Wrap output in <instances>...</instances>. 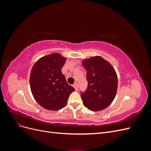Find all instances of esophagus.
I'll return each mask as SVG.
<instances>
[{"label":"esophagus","mask_w":151,"mask_h":151,"mask_svg":"<svg viewBox=\"0 0 151 151\" xmlns=\"http://www.w3.org/2000/svg\"><path fill=\"white\" fill-rule=\"evenodd\" d=\"M73 86H74V88H75V89H76V91L78 90V89H79V84H77V83H74V85H73Z\"/></svg>","instance_id":"obj_1"}]
</instances>
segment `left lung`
I'll return each instance as SVG.
<instances>
[{
	"label": "left lung",
	"mask_w": 151,
	"mask_h": 151,
	"mask_svg": "<svg viewBox=\"0 0 151 151\" xmlns=\"http://www.w3.org/2000/svg\"><path fill=\"white\" fill-rule=\"evenodd\" d=\"M88 88L81 96L84 106L97 111L106 108L115 98L118 86L116 72L108 61L100 56L84 60Z\"/></svg>",
	"instance_id": "obj_1"
}]
</instances>
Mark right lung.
I'll use <instances>...</instances> for the list:
<instances>
[{
	"mask_svg": "<svg viewBox=\"0 0 151 151\" xmlns=\"http://www.w3.org/2000/svg\"><path fill=\"white\" fill-rule=\"evenodd\" d=\"M65 61L60 54L53 53L40 58L31 69V93L40 106L48 110L64 107L70 94L75 91L61 71Z\"/></svg>",
	"mask_w": 151,
	"mask_h": 151,
	"instance_id": "obj_1",
	"label": "right lung"
}]
</instances>
